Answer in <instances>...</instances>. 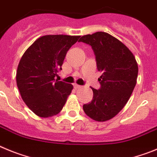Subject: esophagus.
I'll list each match as a JSON object with an SVG mask.
<instances>
[{
	"instance_id": "obj_1",
	"label": "esophagus",
	"mask_w": 157,
	"mask_h": 157,
	"mask_svg": "<svg viewBox=\"0 0 157 157\" xmlns=\"http://www.w3.org/2000/svg\"><path fill=\"white\" fill-rule=\"evenodd\" d=\"M73 87H74V88H75V89H78V88H80V87H81V86L78 85V84H75L74 85H73Z\"/></svg>"
}]
</instances>
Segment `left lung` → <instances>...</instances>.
I'll return each instance as SVG.
<instances>
[{"label":"left lung","mask_w":157,"mask_h":157,"mask_svg":"<svg viewBox=\"0 0 157 157\" xmlns=\"http://www.w3.org/2000/svg\"><path fill=\"white\" fill-rule=\"evenodd\" d=\"M78 41L91 46L97 69L102 73L99 89L91 87L92 100L83 109L91 119L106 121L115 117L131 97L136 84L138 64L122 42L105 32L84 35Z\"/></svg>","instance_id":"1"}]
</instances>
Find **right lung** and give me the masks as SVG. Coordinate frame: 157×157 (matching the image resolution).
Wrapping results in <instances>:
<instances>
[{
  "label": "right lung",
  "mask_w": 157,
  "mask_h": 157,
  "mask_svg": "<svg viewBox=\"0 0 157 157\" xmlns=\"http://www.w3.org/2000/svg\"><path fill=\"white\" fill-rule=\"evenodd\" d=\"M80 36L46 35L25 52L16 73L17 86L26 105L40 117L59 113L73 85L56 80L69 49Z\"/></svg>",
  "instance_id": "obj_1"
}]
</instances>
